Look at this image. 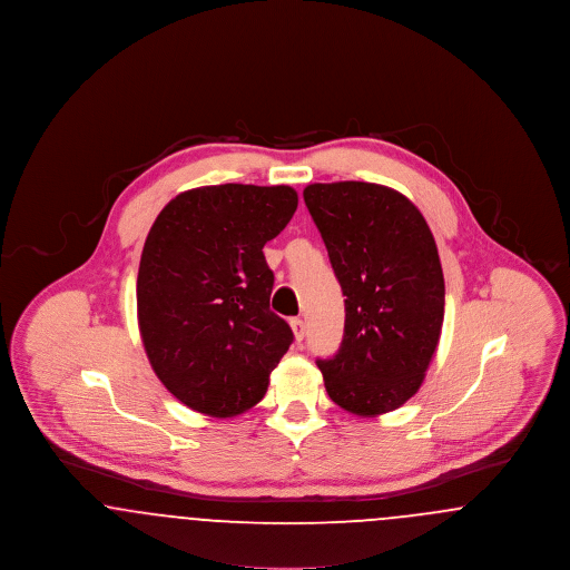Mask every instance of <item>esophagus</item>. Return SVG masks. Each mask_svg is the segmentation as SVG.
<instances>
[{"mask_svg":"<svg viewBox=\"0 0 570 570\" xmlns=\"http://www.w3.org/2000/svg\"><path fill=\"white\" fill-rule=\"evenodd\" d=\"M291 326H293L295 340L301 344V342H303V337H305V323H303L301 318H293V321H291Z\"/></svg>","mask_w":570,"mask_h":570,"instance_id":"1","label":"esophagus"}]
</instances>
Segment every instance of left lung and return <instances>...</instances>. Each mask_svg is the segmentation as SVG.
Returning a JSON list of instances; mask_svg holds the SVG:
<instances>
[{"mask_svg": "<svg viewBox=\"0 0 570 570\" xmlns=\"http://www.w3.org/2000/svg\"><path fill=\"white\" fill-rule=\"evenodd\" d=\"M344 293V340L318 358L337 406L379 416L406 404L432 363L444 321L434 235L404 194L379 184H312L303 190Z\"/></svg>", "mask_w": 570, "mask_h": 570, "instance_id": "8db88e82", "label": "left lung"}]
</instances>
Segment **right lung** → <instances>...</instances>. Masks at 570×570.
Returning a JSON list of instances; mask_svg holds the SVG:
<instances>
[{"label": "right lung", "instance_id": "1", "mask_svg": "<svg viewBox=\"0 0 570 570\" xmlns=\"http://www.w3.org/2000/svg\"><path fill=\"white\" fill-rule=\"evenodd\" d=\"M291 186L177 194L156 217L136 279L138 328L164 386L207 416L256 406L295 335L273 314L263 247L297 212Z\"/></svg>", "mask_w": 570, "mask_h": 570}]
</instances>
